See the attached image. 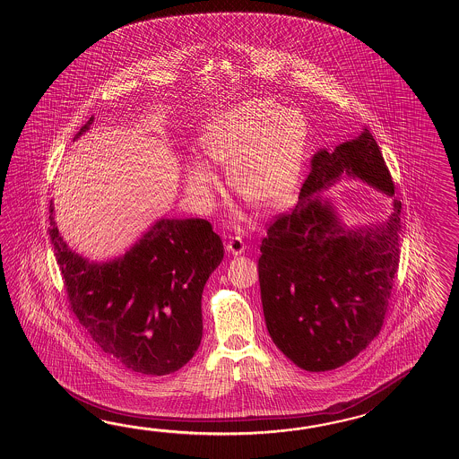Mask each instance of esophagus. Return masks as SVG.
I'll return each instance as SVG.
<instances>
[{
    "label": "esophagus",
    "mask_w": 459,
    "mask_h": 459,
    "mask_svg": "<svg viewBox=\"0 0 459 459\" xmlns=\"http://www.w3.org/2000/svg\"><path fill=\"white\" fill-rule=\"evenodd\" d=\"M244 249H246V244H244L243 239L241 238H231L228 243H226V251L230 254H233V255H239V254L244 253Z\"/></svg>",
    "instance_id": "1"
}]
</instances>
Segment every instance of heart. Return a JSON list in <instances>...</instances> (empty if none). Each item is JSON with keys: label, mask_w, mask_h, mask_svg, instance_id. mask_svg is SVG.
I'll list each match as a JSON object with an SVG mask.
<instances>
[{"label": "heart", "mask_w": 459, "mask_h": 459, "mask_svg": "<svg viewBox=\"0 0 459 459\" xmlns=\"http://www.w3.org/2000/svg\"><path fill=\"white\" fill-rule=\"evenodd\" d=\"M198 144L215 166L228 167V184L249 205H283L299 182L307 146L303 117L273 100H247L206 123ZM216 178L204 162L186 169V192L195 205L212 204Z\"/></svg>", "instance_id": "obj_1"}]
</instances>
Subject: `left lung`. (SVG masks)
<instances>
[{
  "label": "left lung",
  "instance_id": "1",
  "mask_svg": "<svg viewBox=\"0 0 459 459\" xmlns=\"http://www.w3.org/2000/svg\"><path fill=\"white\" fill-rule=\"evenodd\" d=\"M297 205L275 216L261 244L264 318L275 346L300 369L332 371L379 334L399 269L400 200L372 228L342 226L316 195L342 176L387 195L394 182L368 129L312 159Z\"/></svg>",
  "mask_w": 459,
  "mask_h": 459
}]
</instances>
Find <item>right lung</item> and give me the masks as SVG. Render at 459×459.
I'll return each instance as SVG.
<instances>
[{
    "mask_svg": "<svg viewBox=\"0 0 459 459\" xmlns=\"http://www.w3.org/2000/svg\"><path fill=\"white\" fill-rule=\"evenodd\" d=\"M91 123L93 117L74 139ZM49 212L70 310L101 351L147 376H166L190 361L202 342L204 287L225 254L210 221L160 220L123 257L95 264L69 249L52 204Z\"/></svg>",
    "mask_w": 459,
    "mask_h": 459,
    "instance_id": "add662e5",
    "label": "right lung"
}]
</instances>
